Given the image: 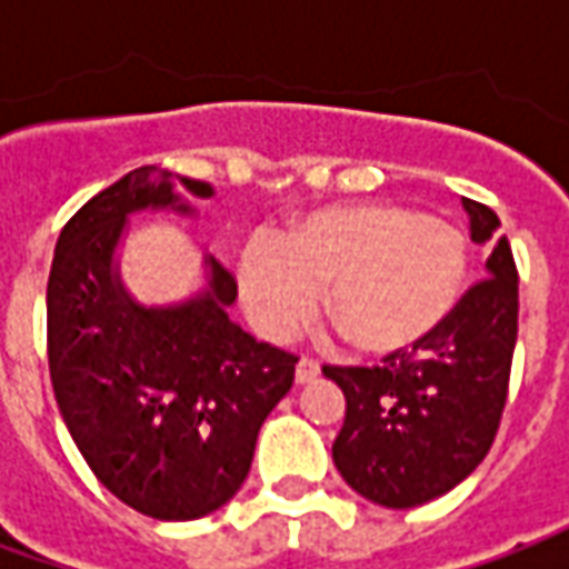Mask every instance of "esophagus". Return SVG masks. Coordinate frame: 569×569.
Masks as SVG:
<instances>
[{
    "instance_id": "1",
    "label": "esophagus",
    "mask_w": 569,
    "mask_h": 569,
    "mask_svg": "<svg viewBox=\"0 0 569 569\" xmlns=\"http://www.w3.org/2000/svg\"><path fill=\"white\" fill-rule=\"evenodd\" d=\"M317 375H320V362H317V359H310V357L298 359V366H296L298 383H310L313 378H317Z\"/></svg>"
}]
</instances>
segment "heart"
Segmentation results:
<instances>
[{
    "label": "heart",
    "instance_id": "1",
    "mask_svg": "<svg viewBox=\"0 0 569 569\" xmlns=\"http://www.w3.org/2000/svg\"><path fill=\"white\" fill-rule=\"evenodd\" d=\"M466 237L429 212L350 203L301 216L277 249L252 243L237 280L268 338L296 335L317 310L366 353H399L439 329L466 280Z\"/></svg>",
    "mask_w": 569,
    "mask_h": 569
}]
</instances>
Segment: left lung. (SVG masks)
<instances>
[{"label":"left lung","mask_w":569,"mask_h":569,"mask_svg":"<svg viewBox=\"0 0 569 569\" xmlns=\"http://www.w3.org/2000/svg\"><path fill=\"white\" fill-rule=\"evenodd\" d=\"M476 243H493L488 277L469 286L439 329L383 366H322L347 399L332 460L350 488L411 509L457 488L500 429L518 338V271L497 212L463 198Z\"/></svg>","instance_id":"left-lung-1"}]
</instances>
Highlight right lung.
<instances>
[{"mask_svg": "<svg viewBox=\"0 0 569 569\" xmlns=\"http://www.w3.org/2000/svg\"><path fill=\"white\" fill-rule=\"evenodd\" d=\"M179 182L212 198L207 182ZM167 207L194 212L167 170L140 167L63 224L48 277V369L93 476L137 512L191 521L240 490L298 357L231 322L237 280L212 256L207 289L182 305L142 308L128 296L116 264L128 216Z\"/></svg>", "mask_w": 569, "mask_h": 569, "instance_id": "right-lung-1", "label": "right lung"}]
</instances>
